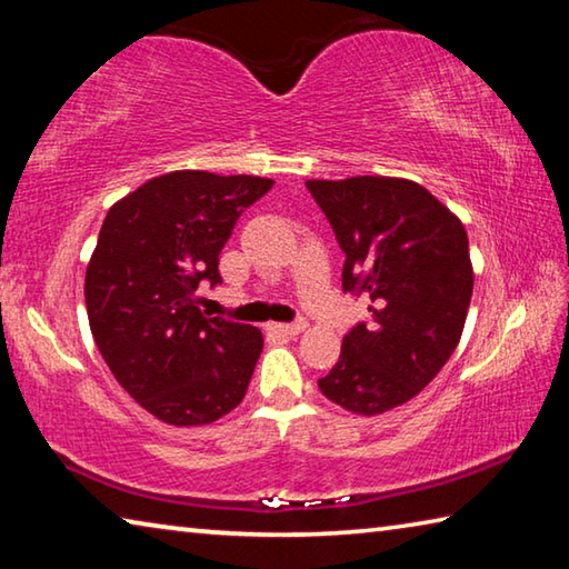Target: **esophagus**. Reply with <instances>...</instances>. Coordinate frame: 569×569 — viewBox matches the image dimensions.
<instances>
[{
  "mask_svg": "<svg viewBox=\"0 0 569 569\" xmlns=\"http://www.w3.org/2000/svg\"><path fill=\"white\" fill-rule=\"evenodd\" d=\"M306 319H298L293 323H268V331L271 333H281V336H298L306 329Z\"/></svg>",
  "mask_w": 569,
  "mask_h": 569,
  "instance_id": "34e87169",
  "label": "esophagus"
}]
</instances>
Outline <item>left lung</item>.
Returning <instances> with one entry per match:
<instances>
[{
	"mask_svg": "<svg viewBox=\"0 0 569 569\" xmlns=\"http://www.w3.org/2000/svg\"><path fill=\"white\" fill-rule=\"evenodd\" d=\"M346 253L343 293L371 301L319 379L326 399L373 417L417 397L455 353L475 273L467 230L427 188L401 178L308 180Z\"/></svg>",
	"mask_w": 569,
	"mask_h": 569,
	"instance_id": "8db88e82",
	"label": "left lung"
}]
</instances>
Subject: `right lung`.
<instances>
[{
    "instance_id": "add662e5",
    "label": "right lung",
    "mask_w": 569,
    "mask_h": 569,
    "mask_svg": "<svg viewBox=\"0 0 569 569\" xmlns=\"http://www.w3.org/2000/svg\"><path fill=\"white\" fill-rule=\"evenodd\" d=\"M273 180L178 170L110 208L84 276L90 329L112 377L152 417L198 427L246 397L263 333L200 311L220 250Z\"/></svg>"
}]
</instances>
